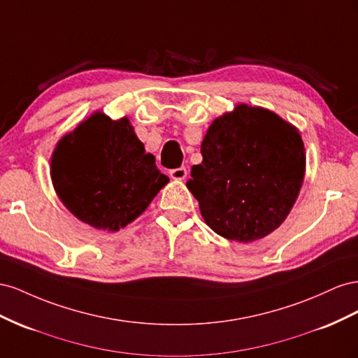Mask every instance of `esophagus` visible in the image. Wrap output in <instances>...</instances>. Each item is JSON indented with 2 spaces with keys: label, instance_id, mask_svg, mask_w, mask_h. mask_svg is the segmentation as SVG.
I'll use <instances>...</instances> for the list:
<instances>
[{
  "label": "esophagus",
  "instance_id": "34e87169",
  "mask_svg": "<svg viewBox=\"0 0 358 358\" xmlns=\"http://www.w3.org/2000/svg\"><path fill=\"white\" fill-rule=\"evenodd\" d=\"M169 176H171V178H173V180H185L186 177H187V169L185 168V166H181V168H177V169H172L171 172H169Z\"/></svg>",
  "mask_w": 358,
  "mask_h": 358
}]
</instances>
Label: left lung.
I'll use <instances>...</instances> for the list:
<instances>
[{"instance_id":"1","label":"left lung","mask_w":358,"mask_h":358,"mask_svg":"<svg viewBox=\"0 0 358 358\" xmlns=\"http://www.w3.org/2000/svg\"><path fill=\"white\" fill-rule=\"evenodd\" d=\"M201 155L186 186L214 232L252 243L285 222L306 172L297 127L270 109L238 103L211 122Z\"/></svg>"}]
</instances>
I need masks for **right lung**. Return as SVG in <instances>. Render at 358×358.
<instances>
[{
    "mask_svg": "<svg viewBox=\"0 0 358 358\" xmlns=\"http://www.w3.org/2000/svg\"><path fill=\"white\" fill-rule=\"evenodd\" d=\"M55 193L76 219L117 232L138 219L169 178L145 152L127 117L96 110L58 141L50 156Z\"/></svg>",
    "mask_w": 358,
    "mask_h": 358,
    "instance_id": "obj_1",
    "label": "right lung"
}]
</instances>
